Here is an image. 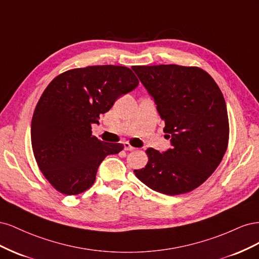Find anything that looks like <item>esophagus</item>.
<instances>
[{
	"instance_id": "1",
	"label": "esophagus",
	"mask_w": 259,
	"mask_h": 259,
	"mask_svg": "<svg viewBox=\"0 0 259 259\" xmlns=\"http://www.w3.org/2000/svg\"><path fill=\"white\" fill-rule=\"evenodd\" d=\"M124 150H126V151H134V150H136V148L132 147L128 143H124Z\"/></svg>"
}]
</instances>
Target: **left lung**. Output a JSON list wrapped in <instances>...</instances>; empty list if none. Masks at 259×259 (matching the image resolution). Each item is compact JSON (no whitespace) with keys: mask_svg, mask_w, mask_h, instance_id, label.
Masks as SVG:
<instances>
[{"mask_svg":"<svg viewBox=\"0 0 259 259\" xmlns=\"http://www.w3.org/2000/svg\"><path fill=\"white\" fill-rule=\"evenodd\" d=\"M140 82L165 122L170 148H149V161L134 173L150 189L167 195L189 192L213 174L229 137L226 101L204 70L177 65L134 66Z\"/></svg>","mask_w":259,"mask_h":259,"instance_id":"8db88e82","label":"left lung"}]
</instances>
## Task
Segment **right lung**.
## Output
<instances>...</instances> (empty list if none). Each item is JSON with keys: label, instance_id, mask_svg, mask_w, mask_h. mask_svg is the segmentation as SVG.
<instances>
[{"label": "right lung", "instance_id": "add662e5", "mask_svg": "<svg viewBox=\"0 0 259 259\" xmlns=\"http://www.w3.org/2000/svg\"><path fill=\"white\" fill-rule=\"evenodd\" d=\"M139 81L130 68L91 66L59 74L38 100L31 122L37 165L59 192L72 195L95 183L100 163L123 145L100 142L92 125Z\"/></svg>", "mask_w": 259, "mask_h": 259}]
</instances>
